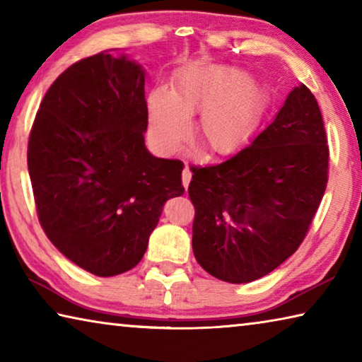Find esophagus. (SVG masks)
Masks as SVG:
<instances>
[{
  "label": "esophagus",
  "mask_w": 362,
  "mask_h": 362,
  "mask_svg": "<svg viewBox=\"0 0 362 362\" xmlns=\"http://www.w3.org/2000/svg\"><path fill=\"white\" fill-rule=\"evenodd\" d=\"M189 180H192V170H189L188 166H187L185 169H183V173H182V183H183V187L188 188Z\"/></svg>",
  "instance_id": "obj_1"
}]
</instances>
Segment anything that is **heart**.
I'll return each mask as SVG.
<instances>
[{"label": "heart", "instance_id": "1", "mask_svg": "<svg viewBox=\"0 0 362 362\" xmlns=\"http://www.w3.org/2000/svg\"><path fill=\"white\" fill-rule=\"evenodd\" d=\"M267 99L255 79L223 65L192 66L173 90L156 88L146 97L148 127L158 148H179L189 132V116L199 112L196 140L211 156H230L246 145L265 113Z\"/></svg>", "mask_w": 362, "mask_h": 362}]
</instances>
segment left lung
<instances>
[{
  "label": "left lung",
  "mask_w": 362,
  "mask_h": 362,
  "mask_svg": "<svg viewBox=\"0 0 362 362\" xmlns=\"http://www.w3.org/2000/svg\"><path fill=\"white\" fill-rule=\"evenodd\" d=\"M189 169L199 265L233 284L272 273L302 244L326 192L329 146L315 95L297 86L249 146Z\"/></svg>",
  "instance_id": "1"
}]
</instances>
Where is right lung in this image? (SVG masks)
<instances>
[{
    "label": "right lung",
    "instance_id": "right-lung-1",
    "mask_svg": "<svg viewBox=\"0 0 362 362\" xmlns=\"http://www.w3.org/2000/svg\"><path fill=\"white\" fill-rule=\"evenodd\" d=\"M145 71L108 52L81 59L51 84L28 139L36 212L51 243L95 276L137 265L183 163L146 150Z\"/></svg>",
    "mask_w": 362,
    "mask_h": 362
}]
</instances>
